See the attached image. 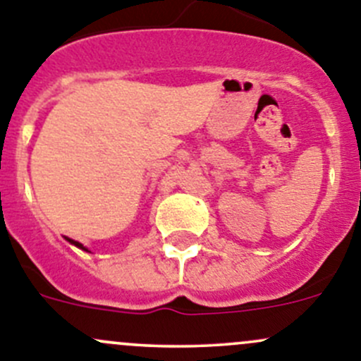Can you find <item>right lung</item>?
<instances>
[{
    "label": "right lung",
    "instance_id": "obj_1",
    "mask_svg": "<svg viewBox=\"0 0 361 361\" xmlns=\"http://www.w3.org/2000/svg\"><path fill=\"white\" fill-rule=\"evenodd\" d=\"M64 239H66V241H68V243H71V245H73V246H76V248H80V250H83V251H89V250H87V248H85V246H83V245H82V243H78V241H73V239H69V238H64Z\"/></svg>",
    "mask_w": 361,
    "mask_h": 361
}]
</instances>
